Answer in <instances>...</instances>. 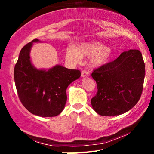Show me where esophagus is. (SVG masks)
Listing matches in <instances>:
<instances>
[{
    "instance_id": "esophagus-1",
    "label": "esophagus",
    "mask_w": 154,
    "mask_h": 154,
    "mask_svg": "<svg viewBox=\"0 0 154 154\" xmlns=\"http://www.w3.org/2000/svg\"><path fill=\"white\" fill-rule=\"evenodd\" d=\"M90 75V72L88 71V70H83V71L81 72V76L82 77H88V76Z\"/></svg>"
}]
</instances>
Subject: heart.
Segmentation results:
<instances>
[{
    "mask_svg": "<svg viewBox=\"0 0 154 154\" xmlns=\"http://www.w3.org/2000/svg\"><path fill=\"white\" fill-rule=\"evenodd\" d=\"M66 56L74 63L79 62L82 57H93L91 60L92 65L93 66H101L111 61L114 56V53L103 43L92 41L79 44L77 48L72 46L68 47Z\"/></svg>",
    "mask_w": 154,
    "mask_h": 154,
    "instance_id": "1",
    "label": "heart"
}]
</instances>
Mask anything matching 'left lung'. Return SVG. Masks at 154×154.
Here are the masks:
<instances>
[{
  "label": "left lung",
  "instance_id": "8db88e82",
  "mask_svg": "<svg viewBox=\"0 0 154 154\" xmlns=\"http://www.w3.org/2000/svg\"><path fill=\"white\" fill-rule=\"evenodd\" d=\"M145 63L139 50L124 51L117 59L96 69L92 77L98 92L91 105L101 116H117L133 108L141 96Z\"/></svg>",
  "mask_w": 154,
  "mask_h": 154
}]
</instances>
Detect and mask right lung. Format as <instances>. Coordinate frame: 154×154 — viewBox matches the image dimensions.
Masks as SVG:
<instances>
[{"label":"right lung","instance_id":"add662e5","mask_svg":"<svg viewBox=\"0 0 154 154\" xmlns=\"http://www.w3.org/2000/svg\"><path fill=\"white\" fill-rule=\"evenodd\" d=\"M35 39L19 53L14 72L19 100L29 112L48 117L59 115L66 102V88L80 77L79 70L56 65L49 69H38L31 62L30 53Z\"/></svg>","mask_w":154,"mask_h":154}]
</instances>
